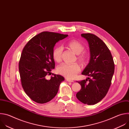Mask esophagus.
Here are the masks:
<instances>
[{"label": "esophagus", "instance_id": "34e87169", "mask_svg": "<svg viewBox=\"0 0 129 129\" xmlns=\"http://www.w3.org/2000/svg\"><path fill=\"white\" fill-rule=\"evenodd\" d=\"M66 80H67V81L68 82H74V80H71V79H68V78H67Z\"/></svg>", "mask_w": 129, "mask_h": 129}]
</instances>
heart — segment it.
Masks as SVG:
<instances>
[{"instance_id": "obj_1", "label": "heart", "mask_w": 129, "mask_h": 129, "mask_svg": "<svg viewBox=\"0 0 129 129\" xmlns=\"http://www.w3.org/2000/svg\"><path fill=\"white\" fill-rule=\"evenodd\" d=\"M67 46L74 53L78 55V59L80 62L84 63L85 61L86 58V54L82 52L84 49L83 44L76 40H72L67 43ZM61 52L62 48L61 47H57L54 49L52 56L55 61L59 62L61 61ZM80 70V67L79 65L76 63L73 64L62 63L59 66L57 69V72L59 74L69 78H73Z\"/></svg>"}]
</instances>
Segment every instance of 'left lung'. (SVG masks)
Masks as SVG:
<instances>
[{
	"label": "left lung",
	"mask_w": 129,
	"mask_h": 129,
	"mask_svg": "<svg viewBox=\"0 0 129 129\" xmlns=\"http://www.w3.org/2000/svg\"><path fill=\"white\" fill-rule=\"evenodd\" d=\"M81 37L88 43L90 60L82 74L90 77L78 83L81 90L76 97L81 102L94 105L103 99L109 89L114 72V63L106 45L95 35L83 34Z\"/></svg>",
	"instance_id": "1"
}]
</instances>
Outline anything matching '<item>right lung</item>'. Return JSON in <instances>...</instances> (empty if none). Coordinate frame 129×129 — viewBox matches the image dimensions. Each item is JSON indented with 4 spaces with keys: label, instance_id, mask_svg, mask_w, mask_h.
<instances>
[{
    "label": "right lung",
    "instance_id": "add662e5",
    "mask_svg": "<svg viewBox=\"0 0 129 129\" xmlns=\"http://www.w3.org/2000/svg\"><path fill=\"white\" fill-rule=\"evenodd\" d=\"M68 36L44 31L33 37L23 49L19 63L22 87L34 101L46 103L56 95L63 77L54 74L50 80L46 75L55 68L52 53L56 43Z\"/></svg>",
    "mask_w": 129,
    "mask_h": 129
}]
</instances>
